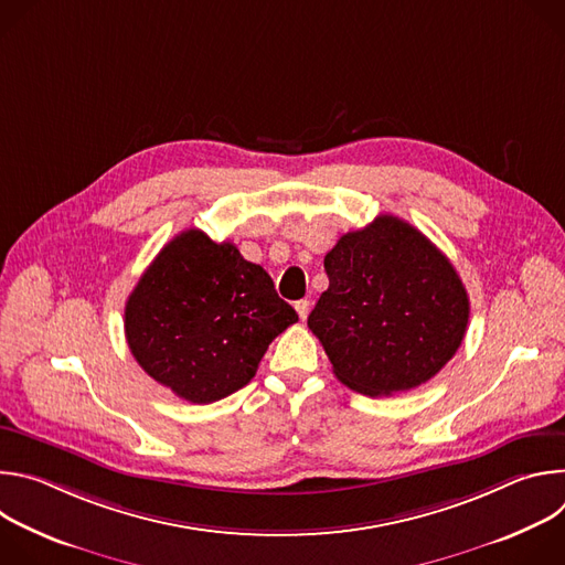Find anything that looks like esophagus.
<instances>
[{"instance_id":"obj_1","label":"esophagus","mask_w":565,"mask_h":565,"mask_svg":"<svg viewBox=\"0 0 565 565\" xmlns=\"http://www.w3.org/2000/svg\"><path fill=\"white\" fill-rule=\"evenodd\" d=\"M295 310H297L299 319H306V317H308V312H310V301H308V299H299V301H295Z\"/></svg>"}]
</instances>
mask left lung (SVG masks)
<instances>
[{
  "label": "left lung",
  "instance_id": "8db88e82",
  "mask_svg": "<svg viewBox=\"0 0 565 565\" xmlns=\"http://www.w3.org/2000/svg\"><path fill=\"white\" fill-rule=\"evenodd\" d=\"M329 288L308 329L335 377L364 395H391L431 380L462 344L469 297L451 262L391 214L340 236L324 257Z\"/></svg>",
  "mask_w": 565,
  "mask_h": 565
}]
</instances>
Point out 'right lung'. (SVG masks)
<instances>
[{
  "label": "right lung",
  "mask_w": 565,
  "mask_h": 565,
  "mask_svg": "<svg viewBox=\"0 0 565 565\" xmlns=\"http://www.w3.org/2000/svg\"><path fill=\"white\" fill-rule=\"evenodd\" d=\"M299 317L270 275L192 227L156 255L125 303L131 355L194 405L246 386L270 342Z\"/></svg>",
  "instance_id": "add662e5"
}]
</instances>
